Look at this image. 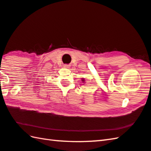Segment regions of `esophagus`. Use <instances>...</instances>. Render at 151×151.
I'll use <instances>...</instances> for the list:
<instances>
[{
    "mask_svg": "<svg viewBox=\"0 0 151 151\" xmlns=\"http://www.w3.org/2000/svg\"><path fill=\"white\" fill-rule=\"evenodd\" d=\"M63 67H64L65 68H66V69H69V68L70 67V65H67V64H65V65H64Z\"/></svg>",
    "mask_w": 151,
    "mask_h": 151,
    "instance_id": "esophagus-1",
    "label": "esophagus"
}]
</instances>
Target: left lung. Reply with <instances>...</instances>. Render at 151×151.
I'll use <instances>...</instances> for the list:
<instances>
[{"mask_svg":"<svg viewBox=\"0 0 151 151\" xmlns=\"http://www.w3.org/2000/svg\"><path fill=\"white\" fill-rule=\"evenodd\" d=\"M81 81L82 82V83H83V84L85 83V79L84 78H81Z\"/></svg>","mask_w":151,"mask_h":151,"instance_id":"8db88e82","label":"left lung"}]
</instances>
